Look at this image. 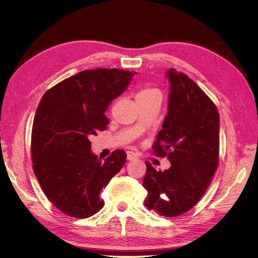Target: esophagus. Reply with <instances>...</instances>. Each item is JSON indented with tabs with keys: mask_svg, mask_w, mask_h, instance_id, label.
Instances as JSON below:
<instances>
[{
	"mask_svg": "<svg viewBox=\"0 0 258 258\" xmlns=\"http://www.w3.org/2000/svg\"><path fill=\"white\" fill-rule=\"evenodd\" d=\"M127 158H128V160H135V159H138L139 157H138V155L136 153L128 151L127 152Z\"/></svg>",
	"mask_w": 258,
	"mask_h": 258,
	"instance_id": "esophagus-1",
	"label": "esophagus"
}]
</instances>
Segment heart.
Returning <instances> with one entry per match:
<instances>
[{
    "label": "heart",
    "mask_w": 258,
    "mask_h": 258,
    "mask_svg": "<svg viewBox=\"0 0 258 258\" xmlns=\"http://www.w3.org/2000/svg\"><path fill=\"white\" fill-rule=\"evenodd\" d=\"M155 92H158L157 89H155L153 87H151V86H143L142 88H140L137 92V96H136V99H140V98H144V97H147L152 95V93H155Z\"/></svg>",
    "instance_id": "heart-1"
}]
</instances>
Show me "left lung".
<instances>
[{"mask_svg": "<svg viewBox=\"0 0 258 258\" xmlns=\"http://www.w3.org/2000/svg\"><path fill=\"white\" fill-rule=\"evenodd\" d=\"M168 114L153 150L167 157L163 172L146 161L144 206L161 216L174 217L198 204L214 176L220 158V115L205 91L186 74L169 69Z\"/></svg>", "mask_w": 258, "mask_h": 258, "instance_id": "8db88e82", "label": "left lung"}]
</instances>
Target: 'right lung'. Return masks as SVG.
I'll use <instances>...</instances> for the list:
<instances>
[{
    "label": "right lung",
    "instance_id": "obj_1",
    "mask_svg": "<svg viewBox=\"0 0 258 258\" xmlns=\"http://www.w3.org/2000/svg\"><path fill=\"white\" fill-rule=\"evenodd\" d=\"M135 74L86 70L44 93L34 116L31 157L45 196L62 213L87 218L103 208L100 192L126 163L127 154L116 150L100 160L90 152L89 138L107 128L104 112Z\"/></svg>",
    "mask_w": 258,
    "mask_h": 258
}]
</instances>
